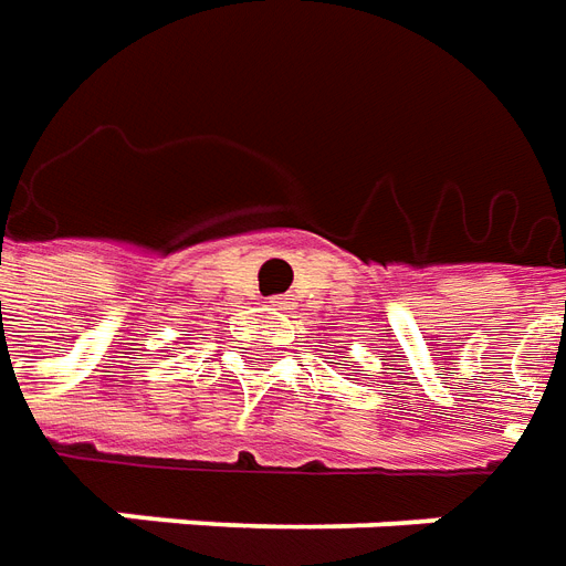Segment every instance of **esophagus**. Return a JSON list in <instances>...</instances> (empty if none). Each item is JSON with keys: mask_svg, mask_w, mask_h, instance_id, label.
I'll return each instance as SVG.
<instances>
[{"mask_svg": "<svg viewBox=\"0 0 566 566\" xmlns=\"http://www.w3.org/2000/svg\"><path fill=\"white\" fill-rule=\"evenodd\" d=\"M271 307H274V311H290V302H286V298H271Z\"/></svg>", "mask_w": 566, "mask_h": 566, "instance_id": "obj_1", "label": "esophagus"}]
</instances>
